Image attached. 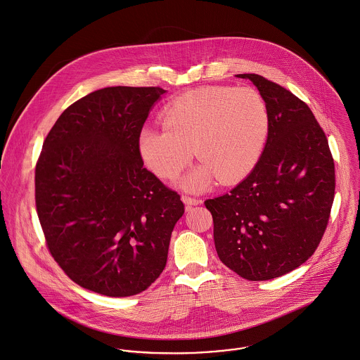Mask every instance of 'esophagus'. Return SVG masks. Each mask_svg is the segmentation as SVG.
<instances>
[{
  "instance_id": "esophagus-1",
  "label": "esophagus",
  "mask_w": 360,
  "mask_h": 360,
  "mask_svg": "<svg viewBox=\"0 0 360 360\" xmlns=\"http://www.w3.org/2000/svg\"><path fill=\"white\" fill-rule=\"evenodd\" d=\"M181 200L186 203L187 207H191V206H196V205H200V203H202L200 199H196V198H191V196L187 195L181 196Z\"/></svg>"
}]
</instances>
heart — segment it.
I'll use <instances>...</instances> for the list:
<instances>
[{
	"label": "heart",
	"instance_id": "1",
	"mask_svg": "<svg viewBox=\"0 0 360 360\" xmlns=\"http://www.w3.org/2000/svg\"><path fill=\"white\" fill-rule=\"evenodd\" d=\"M162 120L164 127L139 131V154L158 177L174 180L195 151L202 164L179 181L190 193L205 191L216 176L229 184L250 173L269 129L266 104L250 88H196L169 103Z\"/></svg>",
	"mask_w": 360,
	"mask_h": 360
}]
</instances>
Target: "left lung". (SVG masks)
<instances>
[{"label":"left lung","instance_id":"left-lung-1","mask_svg":"<svg viewBox=\"0 0 360 360\" xmlns=\"http://www.w3.org/2000/svg\"><path fill=\"white\" fill-rule=\"evenodd\" d=\"M268 115L259 162L229 194L205 200L219 259L248 281L282 276L307 262L326 231L335 190L326 134L311 108L257 74Z\"/></svg>","mask_w":360,"mask_h":360}]
</instances>
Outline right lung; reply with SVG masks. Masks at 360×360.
<instances>
[{
    "label": "right lung",
    "instance_id": "right-lung-1",
    "mask_svg": "<svg viewBox=\"0 0 360 360\" xmlns=\"http://www.w3.org/2000/svg\"><path fill=\"white\" fill-rule=\"evenodd\" d=\"M158 86H110L58 118L35 166V206L65 275L108 297L144 292L162 274L184 213L176 191L143 166L137 137Z\"/></svg>",
    "mask_w": 360,
    "mask_h": 360
}]
</instances>
